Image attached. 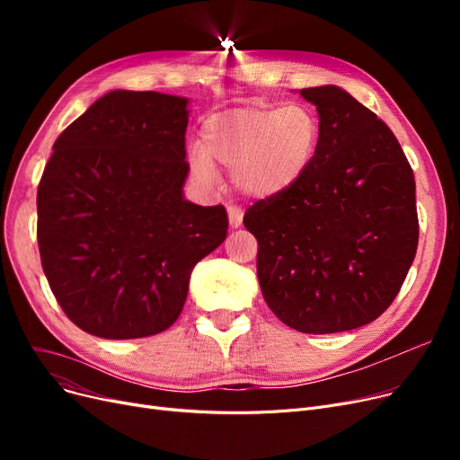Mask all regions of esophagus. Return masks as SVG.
<instances>
[{"mask_svg":"<svg viewBox=\"0 0 460 460\" xmlns=\"http://www.w3.org/2000/svg\"><path fill=\"white\" fill-rule=\"evenodd\" d=\"M227 216H229V226L233 229L243 226V210L236 208V207H227Z\"/></svg>","mask_w":460,"mask_h":460,"instance_id":"esophagus-1","label":"esophagus"}]
</instances>
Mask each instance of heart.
Returning <instances> with one entry per match:
<instances>
[{"mask_svg": "<svg viewBox=\"0 0 460 460\" xmlns=\"http://www.w3.org/2000/svg\"><path fill=\"white\" fill-rule=\"evenodd\" d=\"M319 123L304 106H243L208 115L199 149L188 155L199 182L216 179L214 167H231V182L248 198L270 199L291 190L319 147Z\"/></svg>", "mask_w": 460, "mask_h": 460, "instance_id": "obj_1", "label": "heart"}]
</instances>
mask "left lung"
I'll return each instance as SVG.
<instances>
[{
    "label": "left lung",
    "mask_w": 460,
    "mask_h": 460,
    "mask_svg": "<svg viewBox=\"0 0 460 460\" xmlns=\"http://www.w3.org/2000/svg\"><path fill=\"white\" fill-rule=\"evenodd\" d=\"M300 94L319 111L304 177L244 214L257 238L261 293L304 333L373 323L401 291L418 250L416 181L394 132L335 85Z\"/></svg>",
    "instance_id": "left-lung-1"
}]
</instances>
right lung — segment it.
<instances>
[{
  "mask_svg": "<svg viewBox=\"0 0 460 460\" xmlns=\"http://www.w3.org/2000/svg\"><path fill=\"white\" fill-rule=\"evenodd\" d=\"M186 99L111 91L56 139L37 190L42 270L65 315L102 340L172 326L190 272L227 234L182 198Z\"/></svg>",
  "mask_w": 460,
  "mask_h": 460,
  "instance_id": "right-lung-1",
  "label": "right lung"
}]
</instances>
